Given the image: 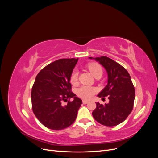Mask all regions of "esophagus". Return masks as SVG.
Here are the masks:
<instances>
[{"instance_id": "1", "label": "esophagus", "mask_w": 158, "mask_h": 158, "mask_svg": "<svg viewBox=\"0 0 158 158\" xmlns=\"http://www.w3.org/2000/svg\"><path fill=\"white\" fill-rule=\"evenodd\" d=\"M88 102H89L87 101V100H83V101H82V103H83L84 104H87Z\"/></svg>"}]
</instances>
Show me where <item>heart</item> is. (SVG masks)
Listing matches in <instances>:
<instances>
[{
	"label": "heart",
	"mask_w": 158,
	"mask_h": 158,
	"mask_svg": "<svg viewBox=\"0 0 158 158\" xmlns=\"http://www.w3.org/2000/svg\"><path fill=\"white\" fill-rule=\"evenodd\" d=\"M88 68L91 72V73L93 74L94 77L101 74L102 75V68L101 66L96 63L89 64L88 66ZM78 73L77 70H74L70 76V82L72 84H74L78 80ZM96 92V89L94 87L87 86V85H83L76 89V94L79 97L83 99H90L93 97V95Z\"/></svg>",
	"instance_id": "obj_1"
}]
</instances>
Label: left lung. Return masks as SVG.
Wrapping results in <instances>:
<instances>
[{
    "label": "left lung",
    "instance_id": "8db88e82",
    "mask_svg": "<svg viewBox=\"0 0 158 158\" xmlns=\"http://www.w3.org/2000/svg\"><path fill=\"white\" fill-rule=\"evenodd\" d=\"M89 59H94L102 64L106 70L108 77L107 85L98 96H108L109 102L105 105L97 102L92 115L103 125H119L127 118L133 108L135 91L131 76L123 66L107 56Z\"/></svg>",
    "mask_w": 158,
    "mask_h": 158
}]
</instances>
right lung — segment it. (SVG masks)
<instances>
[{
    "label": "right lung",
    "instance_id": "obj_1",
    "mask_svg": "<svg viewBox=\"0 0 158 158\" xmlns=\"http://www.w3.org/2000/svg\"><path fill=\"white\" fill-rule=\"evenodd\" d=\"M78 59L56 60L45 66L37 75L31 98L33 112L40 122L52 130L67 128L76 120L82 99L71 92L70 76ZM73 97V102L61 105Z\"/></svg>",
    "mask_w": 158,
    "mask_h": 158
}]
</instances>
